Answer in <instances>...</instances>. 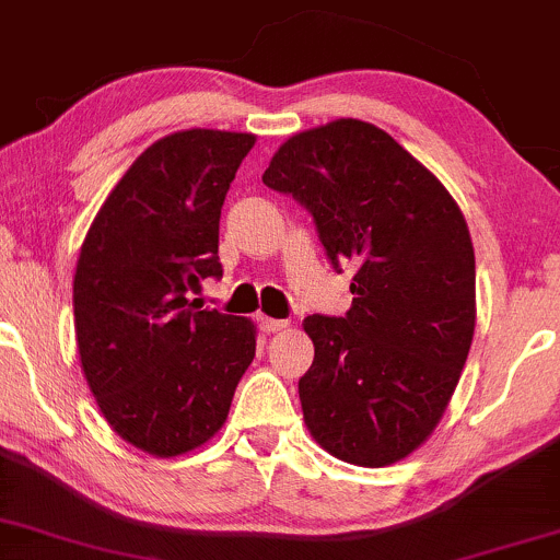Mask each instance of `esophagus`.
<instances>
[{
    "mask_svg": "<svg viewBox=\"0 0 560 560\" xmlns=\"http://www.w3.org/2000/svg\"><path fill=\"white\" fill-rule=\"evenodd\" d=\"M259 325H261V330H265V332H280V330H285V327L291 325V322H288V319L261 317V319H259Z\"/></svg>",
    "mask_w": 560,
    "mask_h": 560,
    "instance_id": "34e87169",
    "label": "esophagus"
}]
</instances>
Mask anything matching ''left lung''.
Masks as SVG:
<instances>
[{"label":"left lung","mask_w":560,"mask_h":560,"mask_svg":"<svg viewBox=\"0 0 560 560\" xmlns=\"http://www.w3.org/2000/svg\"><path fill=\"white\" fill-rule=\"evenodd\" d=\"M312 214L351 308L312 314L304 422L335 458L387 466L435 430L475 335V248L462 209L393 136L335 120L288 138L261 175Z\"/></svg>","instance_id":"1"}]
</instances>
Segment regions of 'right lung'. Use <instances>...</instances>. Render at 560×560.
I'll return each mask as SVG.
<instances>
[{"label":"right lung","instance_id":"1","mask_svg":"<svg viewBox=\"0 0 560 560\" xmlns=\"http://www.w3.org/2000/svg\"><path fill=\"white\" fill-rule=\"evenodd\" d=\"M254 141L203 128L160 138L83 241L72 280L83 374L112 430L151 456L207 443L254 361L252 322L188 301L222 278L220 212Z\"/></svg>","mask_w":560,"mask_h":560}]
</instances>
